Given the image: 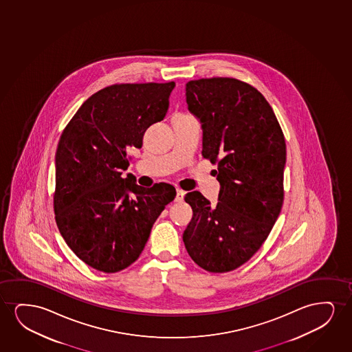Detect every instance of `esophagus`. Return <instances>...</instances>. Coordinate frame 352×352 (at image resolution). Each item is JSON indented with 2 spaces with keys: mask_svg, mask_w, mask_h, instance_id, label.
<instances>
[{
  "mask_svg": "<svg viewBox=\"0 0 352 352\" xmlns=\"http://www.w3.org/2000/svg\"><path fill=\"white\" fill-rule=\"evenodd\" d=\"M184 196H185V192H184L183 190H177V196H175V202H183Z\"/></svg>",
  "mask_w": 352,
  "mask_h": 352,
  "instance_id": "esophagus-1",
  "label": "esophagus"
}]
</instances>
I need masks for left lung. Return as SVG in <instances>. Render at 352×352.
<instances>
[{
    "label": "left lung",
    "instance_id": "left-lung-1",
    "mask_svg": "<svg viewBox=\"0 0 352 352\" xmlns=\"http://www.w3.org/2000/svg\"><path fill=\"white\" fill-rule=\"evenodd\" d=\"M188 111L202 124L204 159L217 164L219 202L186 193L192 219L184 231L188 255L203 270L244 265L270 236L284 202L286 144L263 95L234 78L186 82Z\"/></svg>",
    "mask_w": 352,
    "mask_h": 352
}]
</instances>
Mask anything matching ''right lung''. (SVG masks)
Instances as JSON below:
<instances>
[{"label": "right lung", "mask_w": 352, "mask_h": 352, "mask_svg": "<svg viewBox=\"0 0 352 352\" xmlns=\"http://www.w3.org/2000/svg\"><path fill=\"white\" fill-rule=\"evenodd\" d=\"M175 82L114 84L82 103L55 156V220L67 245L94 270L116 273L144 249L154 222L175 197L169 184L142 188L127 151L164 120Z\"/></svg>", "instance_id": "right-lung-1"}]
</instances>
